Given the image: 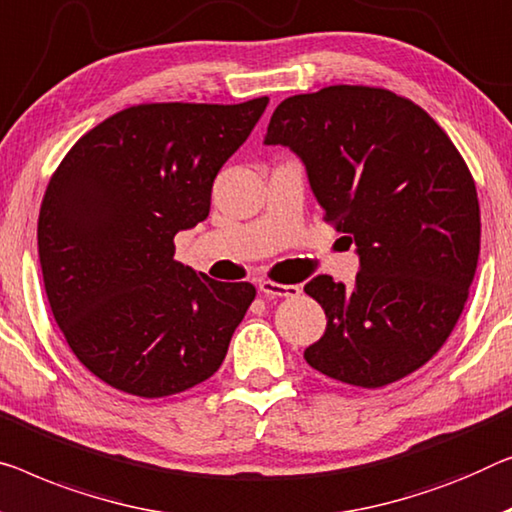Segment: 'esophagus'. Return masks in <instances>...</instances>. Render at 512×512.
Instances as JSON below:
<instances>
[{
  "label": "esophagus",
  "mask_w": 512,
  "mask_h": 512,
  "mask_svg": "<svg viewBox=\"0 0 512 512\" xmlns=\"http://www.w3.org/2000/svg\"><path fill=\"white\" fill-rule=\"evenodd\" d=\"M259 292H262L266 299H296L301 294L299 285H282V282L273 280H259Z\"/></svg>",
  "instance_id": "34e87169"
}]
</instances>
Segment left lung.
Instances as JSON below:
<instances>
[{"instance_id": "8db88e82", "label": "left lung", "mask_w": 512, "mask_h": 512, "mask_svg": "<svg viewBox=\"0 0 512 512\" xmlns=\"http://www.w3.org/2000/svg\"><path fill=\"white\" fill-rule=\"evenodd\" d=\"M264 142L301 156L324 220L361 257L352 289L331 276L303 287L329 319L305 361L358 388L423 368L462 315L480 253L476 183L451 137L409 98L333 85L285 98Z\"/></svg>"}]
</instances>
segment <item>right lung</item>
Instances as JSON below:
<instances>
[{
    "label": "right lung",
    "mask_w": 512,
    "mask_h": 512,
    "mask_svg": "<svg viewBox=\"0 0 512 512\" xmlns=\"http://www.w3.org/2000/svg\"><path fill=\"white\" fill-rule=\"evenodd\" d=\"M269 98L142 103L73 144L45 188L38 259L50 310L78 361L137 398L207 381L255 301L174 259V236L209 216L211 186Z\"/></svg>",
    "instance_id": "add662e5"
}]
</instances>
